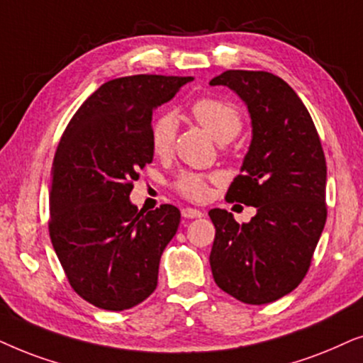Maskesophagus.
<instances>
[{
    "instance_id": "obj_1",
    "label": "esophagus",
    "mask_w": 363,
    "mask_h": 363,
    "mask_svg": "<svg viewBox=\"0 0 363 363\" xmlns=\"http://www.w3.org/2000/svg\"><path fill=\"white\" fill-rule=\"evenodd\" d=\"M181 212H182V217H186V219H197V217L204 216L199 209H192V207H184Z\"/></svg>"
}]
</instances>
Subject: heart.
I'll use <instances>...</instances> for the list:
<instances>
[{
	"instance_id": "obj_1",
	"label": "heart",
	"mask_w": 363,
	"mask_h": 363,
	"mask_svg": "<svg viewBox=\"0 0 363 363\" xmlns=\"http://www.w3.org/2000/svg\"><path fill=\"white\" fill-rule=\"evenodd\" d=\"M191 113L217 143H229L242 129V116L234 104L219 98H202L191 106ZM177 133V118L174 113H161L151 124V146L154 154L167 156L172 151ZM174 187L187 199L202 201L207 196V177L197 172L179 174Z\"/></svg>"
}]
</instances>
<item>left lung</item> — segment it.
Segmentation results:
<instances>
[{
	"instance_id": "8db88e82",
	"label": "left lung",
	"mask_w": 363,
	"mask_h": 363,
	"mask_svg": "<svg viewBox=\"0 0 363 363\" xmlns=\"http://www.w3.org/2000/svg\"><path fill=\"white\" fill-rule=\"evenodd\" d=\"M209 84L232 89L249 109L252 141L225 199L257 209L247 224L209 211L212 275L229 296L262 306L292 292L311 267L327 219L325 156L307 108L279 76L230 69Z\"/></svg>"
}]
</instances>
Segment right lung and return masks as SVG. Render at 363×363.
Returning <instances> with one entry per match:
<instances>
[{
    "label": "right lung",
    "instance_id": "right-lung-1",
    "mask_svg": "<svg viewBox=\"0 0 363 363\" xmlns=\"http://www.w3.org/2000/svg\"><path fill=\"white\" fill-rule=\"evenodd\" d=\"M192 79L108 81L81 104L57 144L50 238L74 292L104 311L131 308L156 291L159 260L181 212L171 204L138 211L129 194L152 162V111Z\"/></svg>",
    "mask_w": 363,
    "mask_h": 363
}]
</instances>
